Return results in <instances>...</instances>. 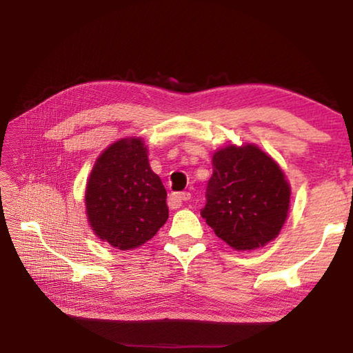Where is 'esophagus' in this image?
<instances>
[{
  "label": "esophagus",
  "mask_w": 353,
  "mask_h": 353,
  "mask_svg": "<svg viewBox=\"0 0 353 353\" xmlns=\"http://www.w3.org/2000/svg\"><path fill=\"white\" fill-rule=\"evenodd\" d=\"M191 199V192L183 191V192H175V194L170 196V207L172 209H178L183 202H188Z\"/></svg>",
  "instance_id": "1"
}]
</instances>
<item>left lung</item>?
<instances>
[{
    "instance_id": "obj_1",
    "label": "left lung",
    "mask_w": 353,
    "mask_h": 353,
    "mask_svg": "<svg viewBox=\"0 0 353 353\" xmlns=\"http://www.w3.org/2000/svg\"><path fill=\"white\" fill-rule=\"evenodd\" d=\"M202 219L238 250L273 241L288 219L291 188L276 162L254 144L226 146L212 157Z\"/></svg>"
}]
</instances>
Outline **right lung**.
I'll return each mask as SVG.
<instances>
[{"label": "right lung", "instance_id": "add662e5", "mask_svg": "<svg viewBox=\"0 0 353 353\" xmlns=\"http://www.w3.org/2000/svg\"><path fill=\"white\" fill-rule=\"evenodd\" d=\"M167 191L151 170L141 138L110 144L85 191L86 216L99 239L120 250L143 245L168 219Z\"/></svg>", "mask_w": 353, "mask_h": 353}]
</instances>
